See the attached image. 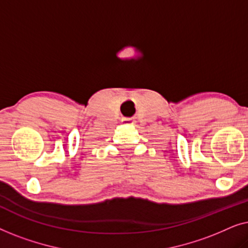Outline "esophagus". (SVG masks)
Returning a JSON list of instances; mask_svg holds the SVG:
<instances>
[{"label":"esophagus","mask_w":248,"mask_h":248,"mask_svg":"<svg viewBox=\"0 0 248 248\" xmlns=\"http://www.w3.org/2000/svg\"><path fill=\"white\" fill-rule=\"evenodd\" d=\"M124 122L127 124H131V123H133V120H132V118H124Z\"/></svg>","instance_id":"esophagus-1"}]
</instances>
